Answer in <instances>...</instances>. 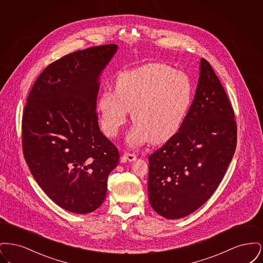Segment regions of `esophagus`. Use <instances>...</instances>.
<instances>
[{
  "label": "esophagus",
  "instance_id": "1",
  "mask_svg": "<svg viewBox=\"0 0 263 263\" xmlns=\"http://www.w3.org/2000/svg\"><path fill=\"white\" fill-rule=\"evenodd\" d=\"M123 158L128 162H134L137 160V156L135 154H131V153H125Z\"/></svg>",
  "mask_w": 263,
  "mask_h": 263
}]
</instances>
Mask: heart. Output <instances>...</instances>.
<instances>
[{
  "instance_id": "1",
  "label": "heart",
  "mask_w": 263,
  "mask_h": 263,
  "mask_svg": "<svg viewBox=\"0 0 263 263\" xmlns=\"http://www.w3.org/2000/svg\"><path fill=\"white\" fill-rule=\"evenodd\" d=\"M193 92L190 77L166 64L152 63L121 72L116 77L114 92L104 90L98 102L102 130L107 136H116L132 110L135 125L127 142L131 146L149 141L163 143L183 124Z\"/></svg>"
}]
</instances>
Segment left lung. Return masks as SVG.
<instances>
[{"mask_svg": "<svg viewBox=\"0 0 263 263\" xmlns=\"http://www.w3.org/2000/svg\"><path fill=\"white\" fill-rule=\"evenodd\" d=\"M236 146L234 109L211 65L202 58L196 92L183 124L149 156L153 209L172 220L196 211L219 186Z\"/></svg>", "mask_w": 263, "mask_h": 263, "instance_id": "8db88e82", "label": "left lung"}]
</instances>
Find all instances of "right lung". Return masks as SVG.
I'll return each mask as SVG.
<instances>
[{
  "label": "right lung",
  "instance_id": "1",
  "mask_svg": "<svg viewBox=\"0 0 263 263\" xmlns=\"http://www.w3.org/2000/svg\"><path fill=\"white\" fill-rule=\"evenodd\" d=\"M116 51V44L100 45L51 63L33 84L24 110L23 151L30 173L58 206L76 214L100 207L119 162L97 113L100 76Z\"/></svg>",
  "mask_w": 263,
  "mask_h": 263
}]
</instances>
